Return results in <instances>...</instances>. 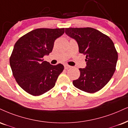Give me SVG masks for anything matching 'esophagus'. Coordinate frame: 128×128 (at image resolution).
<instances>
[{
    "label": "esophagus",
    "mask_w": 128,
    "mask_h": 128,
    "mask_svg": "<svg viewBox=\"0 0 128 128\" xmlns=\"http://www.w3.org/2000/svg\"><path fill=\"white\" fill-rule=\"evenodd\" d=\"M71 67V66L67 65V64H65L64 65V68H65L66 69H68V68H70Z\"/></svg>",
    "instance_id": "34e87169"
}]
</instances>
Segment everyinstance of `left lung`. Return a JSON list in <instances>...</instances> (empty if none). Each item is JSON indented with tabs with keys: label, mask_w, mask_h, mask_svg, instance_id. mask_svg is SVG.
<instances>
[{
	"label": "left lung",
	"mask_w": 128,
	"mask_h": 128,
	"mask_svg": "<svg viewBox=\"0 0 128 128\" xmlns=\"http://www.w3.org/2000/svg\"><path fill=\"white\" fill-rule=\"evenodd\" d=\"M65 32L76 40L79 52L86 58V66L79 68L80 75L73 84L88 93L98 91L110 81L116 70L118 54L114 43L107 35L90 27L66 28Z\"/></svg>",
	"instance_id": "8db88e82"
}]
</instances>
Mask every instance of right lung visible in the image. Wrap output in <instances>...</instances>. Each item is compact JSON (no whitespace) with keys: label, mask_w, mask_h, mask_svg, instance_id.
I'll return each instance as SVG.
<instances>
[{"label":"right lung","mask_w":128,"mask_h":128,"mask_svg":"<svg viewBox=\"0 0 128 128\" xmlns=\"http://www.w3.org/2000/svg\"><path fill=\"white\" fill-rule=\"evenodd\" d=\"M64 33V28L35 29L15 43L10 66L17 84L29 94L39 96L54 87L64 66L51 65L43 58L52 52L55 40Z\"/></svg>","instance_id":"obj_1"}]
</instances>
